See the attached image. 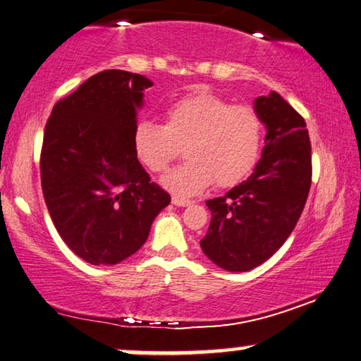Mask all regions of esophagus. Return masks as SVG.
I'll return each instance as SVG.
<instances>
[{"label": "esophagus", "instance_id": "obj_1", "mask_svg": "<svg viewBox=\"0 0 361 361\" xmlns=\"http://www.w3.org/2000/svg\"><path fill=\"white\" fill-rule=\"evenodd\" d=\"M171 204L173 205H178V207H188V205H191V201H186V199H181V197H176L173 196L171 197Z\"/></svg>", "mask_w": 361, "mask_h": 361}]
</instances>
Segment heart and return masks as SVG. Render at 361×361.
<instances>
[{
  "label": "heart",
  "instance_id": "b5f03b06",
  "mask_svg": "<svg viewBox=\"0 0 361 361\" xmlns=\"http://www.w3.org/2000/svg\"><path fill=\"white\" fill-rule=\"evenodd\" d=\"M263 120L254 107L231 104L201 91L186 96L164 112L162 125L141 122L133 131L138 162L152 173L169 169L185 151L186 162L162 178L176 197L197 196L209 186L233 188L259 162Z\"/></svg>",
  "mask_w": 361,
  "mask_h": 361
}]
</instances>
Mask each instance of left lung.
<instances>
[{
    "label": "left lung",
    "mask_w": 361,
    "mask_h": 361,
    "mask_svg": "<svg viewBox=\"0 0 361 361\" xmlns=\"http://www.w3.org/2000/svg\"><path fill=\"white\" fill-rule=\"evenodd\" d=\"M267 127L254 173L225 196L205 204L212 212L201 247L228 271H249L270 259L289 238L312 185V146L305 120L276 91L254 101Z\"/></svg>",
    "instance_id": "1"
}]
</instances>
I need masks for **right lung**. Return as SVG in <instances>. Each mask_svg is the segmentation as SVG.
Wrapping results in <instances>:
<instances>
[{"label":"right lung","mask_w":361,"mask_h":361,"mask_svg":"<svg viewBox=\"0 0 361 361\" xmlns=\"http://www.w3.org/2000/svg\"><path fill=\"white\" fill-rule=\"evenodd\" d=\"M149 87L140 73L102 71L57 101L44 127V202L62 241L91 265L133 255L170 204L133 151L136 112Z\"/></svg>","instance_id":"obj_1"}]
</instances>
